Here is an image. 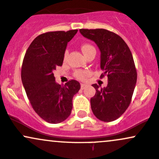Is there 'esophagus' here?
Here are the masks:
<instances>
[{
  "instance_id": "1",
  "label": "esophagus",
  "mask_w": 159,
  "mask_h": 159,
  "mask_svg": "<svg viewBox=\"0 0 159 159\" xmlns=\"http://www.w3.org/2000/svg\"><path fill=\"white\" fill-rule=\"evenodd\" d=\"M86 85L84 84V83H82V84H81V89H84L85 87H86Z\"/></svg>"
}]
</instances>
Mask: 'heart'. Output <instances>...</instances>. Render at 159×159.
I'll return each mask as SVG.
<instances>
[{"label":"heart","instance_id":"b5f03b06","mask_svg":"<svg viewBox=\"0 0 159 159\" xmlns=\"http://www.w3.org/2000/svg\"><path fill=\"white\" fill-rule=\"evenodd\" d=\"M81 48H82V51H83V52L84 53V54H85L89 50L93 49L94 48L92 45H89V44H84V45H83V46H82ZM67 55H68V52L67 51H66L65 53H64V61H65V60L66 59V57H67ZM88 75H89V72L86 70H77V71H76V73H75V76L80 80H84L85 78H86V76H88Z\"/></svg>","mask_w":159,"mask_h":159}]
</instances>
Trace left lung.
<instances>
[{"label":"left lung","mask_w":159,"mask_h":159,"mask_svg":"<svg viewBox=\"0 0 159 159\" xmlns=\"http://www.w3.org/2000/svg\"><path fill=\"white\" fill-rule=\"evenodd\" d=\"M85 38L93 41L99 48L100 67L107 76V85L97 84L95 95L90 99L94 115L105 122L120 117L127 110L132 98L137 80L132 53L121 37L104 30H80Z\"/></svg>","instance_id":"obj_1"}]
</instances>
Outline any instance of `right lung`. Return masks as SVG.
I'll list each match as a JSON object with an SVG mask.
<instances>
[{
	"label": "right lung",
	"mask_w": 159,
	"mask_h": 159,
	"mask_svg": "<svg viewBox=\"0 0 159 159\" xmlns=\"http://www.w3.org/2000/svg\"><path fill=\"white\" fill-rule=\"evenodd\" d=\"M78 30L49 32L32 41L25 52L21 79L34 111L50 124L63 122L73 108V97L80 84L72 80L64 86L55 82L54 70L62 66L67 43Z\"/></svg>",
	"instance_id": "add662e5"
}]
</instances>
